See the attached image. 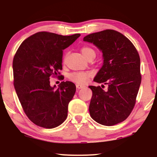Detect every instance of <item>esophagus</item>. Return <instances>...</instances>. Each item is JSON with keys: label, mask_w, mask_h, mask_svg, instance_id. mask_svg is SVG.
<instances>
[{"label": "esophagus", "mask_w": 157, "mask_h": 157, "mask_svg": "<svg viewBox=\"0 0 157 157\" xmlns=\"http://www.w3.org/2000/svg\"><path fill=\"white\" fill-rule=\"evenodd\" d=\"M76 88L78 89H83V88H84L85 86L81 85V84H78V83H77V84L76 85Z\"/></svg>", "instance_id": "34e87169"}]
</instances>
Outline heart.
<instances>
[{
  "mask_svg": "<svg viewBox=\"0 0 157 157\" xmlns=\"http://www.w3.org/2000/svg\"><path fill=\"white\" fill-rule=\"evenodd\" d=\"M81 53H82L83 56L87 59L91 56L95 57L96 56V53L94 49L89 48V47H83L81 48ZM91 76V72H74L69 74L68 78L71 81H74V82L76 83L83 84V83H86L87 82Z\"/></svg>",
  "mask_w": 157,
  "mask_h": 157,
  "instance_id": "heart-1",
  "label": "heart"
}]
</instances>
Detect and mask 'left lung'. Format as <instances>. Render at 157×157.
Returning a JSON list of instances; mask_svg holds the SVG:
<instances>
[{"mask_svg":"<svg viewBox=\"0 0 157 157\" xmlns=\"http://www.w3.org/2000/svg\"><path fill=\"white\" fill-rule=\"evenodd\" d=\"M83 41L93 44L102 52L104 63L94 81L108 85L106 91L99 86H89L93 93L91 117L104 126L121 123L134 109L141 84L139 53L126 36L114 30L89 34Z\"/></svg>","mask_w":157,"mask_h":157,"instance_id":"left-lung-1","label":"left lung"}]
</instances>
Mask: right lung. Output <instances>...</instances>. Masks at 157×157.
<instances>
[{"mask_svg": "<svg viewBox=\"0 0 157 157\" xmlns=\"http://www.w3.org/2000/svg\"><path fill=\"white\" fill-rule=\"evenodd\" d=\"M80 36L38 32L26 38L14 56L15 89L25 113L37 126L57 127L67 117L76 86L71 81H62L58 88L51 86L49 79L60 74L63 50Z\"/></svg>", "mask_w": 157, "mask_h": 157, "instance_id": "right-lung-1", "label": "right lung"}]
</instances>
